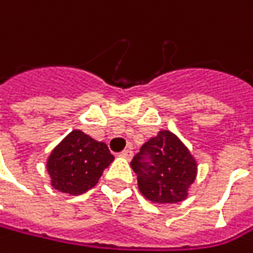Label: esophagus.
Masks as SVG:
<instances>
[{
  "mask_svg": "<svg viewBox=\"0 0 253 253\" xmlns=\"http://www.w3.org/2000/svg\"><path fill=\"white\" fill-rule=\"evenodd\" d=\"M121 157L127 159V160H130V159L133 157V151H132V150H124V151L121 153Z\"/></svg>",
  "mask_w": 253,
  "mask_h": 253,
  "instance_id": "esophagus-1",
  "label": "esophagus"
}]
</instances>
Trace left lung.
Segmentation results:
<instances>
[{"instance_id":"1","label":"left lung","mask_w":253,"mask_h":253,"mask_svg":"<svg viewBox=\"0 0 253 253\" xmlns=\"http://www.w3.org/2000/svg\"><path fill=\"white\" fill-rule=\"evenodd\" d=\"M144 197L154 203H179L197 175V163L181 139L169 130L159 132L141 147L130 162Z\"/></svg>"}]
</instances>
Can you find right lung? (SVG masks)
Returning <instances> with one entry per match:
<instances>
[{
	"label": "right lung",
	"mask_w": 253,
	"mask_h": 253,
	"mask_svg": "<svg viewBox=\"0 0 253 253\" xmlns=\"http://www.w3.org/2000/svg\"><path fill=\"white\" fill-rule=\"evenodd\" d=\"M114 156L105 142L81 130H72L50 154L47 172L51 187L60 193L78 196L93 188Z\"/></svg>",
	"instance_id": "right-lung-1"
}]
</instances>
